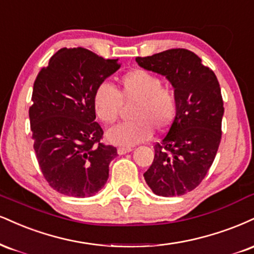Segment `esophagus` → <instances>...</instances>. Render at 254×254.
Listing matches in <instances>:
<instances>
[{
    "label": "esophagus",
    "mask_w": 254,
    "mask_h": 254,
    "mask_svg": "<svg viewBox=\"0 0 254 254\" xmlns=\"http://www.w3.org/2000/svg\"><path fill=\"white\" fill-rule=\"evenodd\" d=\"M132 151V148L131 146H119V148L117 149V152L119 155H124L127 154V152H130Z\"/></svg>",
    "instance_id": "esophagus-1"
}]
</instances>
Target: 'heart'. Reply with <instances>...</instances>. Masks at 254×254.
Wrapping results in <instances>:
<instances>
[{"label": "heart", "instance_id": "obj_1", "mask_svg": "<svg viewBox=\"0 0 254 254\" xmlns=\"http://www.w3.org/2000/svg\"><path fill=\"white\" fill-rule=\"evenodd\" d=\"M123 103H136L131 117L135 121L119 124L108 131V139L117 145H135L156 131H166L175 121L179 98L175 90L162 85L157 74L143 68L127 72L119 79V88L100 82L94 88L92 104L97 118L114 124Z\"/></svg>", "mask_w": 254, "mask_h": 254}]
</instances>
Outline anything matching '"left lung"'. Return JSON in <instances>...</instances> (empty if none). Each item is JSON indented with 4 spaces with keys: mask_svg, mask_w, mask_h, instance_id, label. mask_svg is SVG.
Wrapping results in <instances>:
<instances>
[{
    "mask_svg": "<svg viewBox=\"0 0 254 254\" xmlns=\"http://www.w3.org/2000/svg\"><path fill=\"white\" fill-rule=\"evenodd\" d=\"M136 61L143 68L166 75L179 98L175 121L154 145L145 182L156 195H183L202 182L218 152L224 116L219 81L196 54L185 48L137 57Z\"/></svg>",
    "mask_w": 254,
    "mask_h": 254,
    "instance_id": "1",
    "label": "left lung"
}]
</instances>
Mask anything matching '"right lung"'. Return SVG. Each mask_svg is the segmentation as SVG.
I'll list each match as a JSON object with an SVG mask.
<instances>
[{
	"mask_svg": "<svg viewBox=\"0 0 254 254\" xmlns=\"http://www.w3.org/2000/svg\"><path fill=\"white\" fill-rule=\"evenodd\" d=\"M119 67L118 59L74 47L61 48L40 69L29 108L30 130L42 175L58 193L92 196L108 181L117 149L102 142L92 97Z\"/></svg>",
	"mask_w": 254,
	"mask_h": 254,
	"instance_id": "1",
	"label": "right lung"
}]
</instances>
